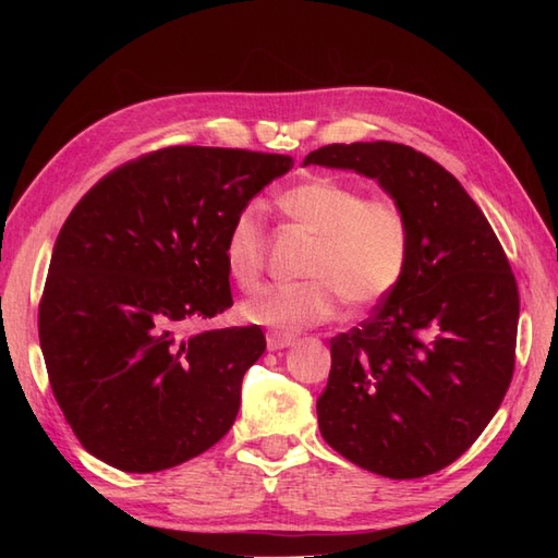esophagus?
<instances>
[{
  "instance_id": "obj_1",
  "label": "esophagus",
  "mask_w": 558,
  "mask_h": 558,
  "mask_svg": "<svg viewBox=\"0 0 558 558\" xmlns=\"http://www.w3.org/2000/svg\"><path fill=\"white\" fill-rule=\"evenodd\" d=\"M294 340H298V336L282 333V330H270V333L266 336V345L270 352H276V350H286V348L294 345Z\"/></svg>"
}]
</instances>
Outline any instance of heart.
I'll return each instance as SVG.
<instances>
[{
	"instance_id": "obj_1",
	"label": "heart",
	"mask_w": 558,
	"mask_h": 558,
	"mask_svg": "<svg viewBox=\"0 0 558 558\" xmlns=\"http://www.w3.org/2000/svg\"><path fill=\"white\" fill-rule=\"evenodd\" d=\"M280 208L302 230L316 236L300 286L256 290L240 306L248 324L286 330L326 324L352 306H372L393 292L408 270L410 225L388 198H364L348 182L316 177L288 189ZM222 260L240 288H254L266 266V230L260 210L246 204L225 232Z\"/></svg>"
}]
</instances>
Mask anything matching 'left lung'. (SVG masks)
Returning <instances> with one entry per match:
<instances>
[{
	"label": "left lung",
	"instance_id": "8db88e82",
	"mask_svg": "<svg viewBox=\"0 0 558 558\" xmlns=\"http://www.w3.org/2000/svg\"><path fill=\"white\" fill-rule=\"evenodd\" d=\"M304 165L372 177L410 225L400 286L360 328L330 338L318 429L376 475H432L477 441L511 386L520 314L511 264L475 201L420 150L330 144Z\"/></svg>",
	"mask_w": 558,
	"mask_h": 558
}]
</instances>
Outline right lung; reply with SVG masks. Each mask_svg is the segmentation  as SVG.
Returning <instances> with one entry per match:
<instances>
[{
	"label": "right lung",
	"mask_w": 558,
	"mask_h": 558,
	"mask_svg": "<svg viewBox=\"0 0 558 558\" xmlns=\"http://www.w3.org/2000/svg\"><path fill=\"white\" fill-rule=\"evenodd\" d=\"M292 165L278 153L170 146L105 174L69 213L38 333L57 405L90 456L160 472L230 432L264 330L186 326L232 306L225 232Z\"/></svg>",
	"instance_id": "right-lung-1"
}]
</instances>
